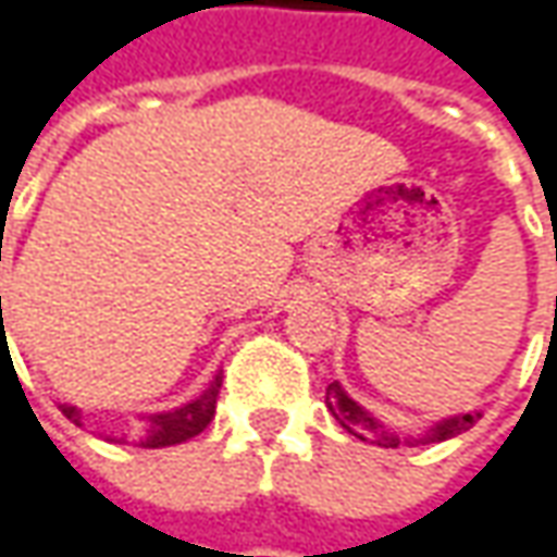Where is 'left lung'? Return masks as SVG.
I'll use <instances>...</instances> for the list:
<instances>
[{
    "instance_id": "8db88e82",
    "label": "left lung",
    "mask_w": 557,
    "mask_h": 557,
    "mask_svg": "<svg viewBox=\"0 0 557 557\" xmlns=\"http://www.w3.org/2000/svg\"><path fill=\"white\" fill-rule=\"evenodd\" d=\"M326 408H330V414L339 421L343 430H349L351 436H358L361 443H371V446H383V448H396L399 446V436L396 433H389L386 426L380 421H374L358 401H351L346 396V389L333 380L330 386H326ZM476 421V414H458V418H448V421L436 423L426 436H423V443H443V440H451V436H458V433H465L468 426H473Z\"/></svg>"
}]
</instances>
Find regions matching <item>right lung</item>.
Instances as JSON below:
<instances>
[{"mask_svg":"<svg viewBox=\"0 0 557 557\" xmlns=\"http://www.w3.org/2000/svg\"><path fill=\"white\" fill-rule=\"evenodd\" d=\"M2 302V299H0ZM218 389H221V376H214V383L208 386L199 399H193L183 408L174 411H164V414H149L146 418V436H143V448H161V446H177L186 443L193 436H199L206 430L211 418H214V408H218ZM61 414L67 421L81 423V411L71 408V405H61Z\"/></svg>","mask_w":557,"mask_h":557,"instance_id":"1","label":"right lung"}]
</instances>
